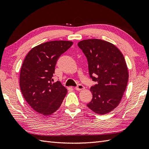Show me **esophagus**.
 <instances>
[{"label": "esophagus", "mask_w": 149, "mask_h": 149, "mask_svg": "<svg viewBox=\"0 0 149 149\" xmlns=\"http://www.w3.org/2000/svg\"><path fill=\"white\" fill-rule=\"evenodd\" d=\"M74 89H75L76 90H77V91H81V90H82V89H84V86L83 85H82V84H78L77 86H76V87L74 88Z\"/></svg>", "instance_id": "34e87169"}]
</instances>
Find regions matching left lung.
I'll use <instances>...</instances> for the list:
<instances>
[{
    "instance_id": "1",
    "label": "left lung",
    "mask_w": 149,
    "mask_h": 149,
    "mask_svg": "<svg viewBox=\"0 0 149 149\" xmlns=\"http://www.w3.org/2000/svg\"><path fill=\"white\" fill-rule=\"evenodd\" d=\"M78 45L87 58L90 78L97 82L90 88L93 99L87 106L96 114H107L119 105L127 87L124 57L113 44L100 39L84 40Z\"/></svg>"
}]
</instances>
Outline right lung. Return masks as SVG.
Instances as JSON below:
<instances>
[{
  "label": "right lung",
  "instance_id": "1",
  "mask_svg": "<svg viewBox=\"0 0 149 149\" xmlns=\"http://www.w3.org/2000/svg\"><path fill=\"white\" fill-rule=\"evenodd\" d=\"M73 45L70 41H51L33 48L26 55L20 74V86L25 101L43 116L59 108L67 93L60 81L53 83L56 61Z\"/></svg>",
  "mask_w": 149,
  "mask_h": 149
}]
</instances>
